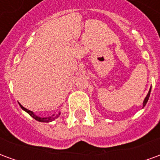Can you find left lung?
Listing matches in <instances>:
<instances>
[{"mask_svg": "<svg viewBox=\"0 0 160 160\" xmlns=\"http://www.w3.org/2000/svg\"><path fill=\"white\" fill-rule=\"evenodd\" d=\"M150 92H151V88H150V90H149V92H148V95H147V97L145 98L144 101H143V107H144L145 105L147 104V103H148V98H149V97H150Z\"/></svg>", "mask_w": 160, "mask_h": 160, "instance_id": "8db88e82", "label": "left lung"}]
</instances>
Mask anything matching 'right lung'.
Returning <instances> with one entry per match:
<instances>
[{"mask_svg": "<svg viewBox=\"0 0 160 160\" xmlns=\"http://www.w3.org/2000/svg\"><path fill=\"white\" fill-rule=\"evenodd\" d=\"M20 105V107L22 108V110H24L25 111H26L28 114L31 116V117H32L35 120L38 121V122H52V121H54L56 118H57L58 117H59L60 113H58V114H54L52 115V116H50V117H48V118H39V117H38V116H36V115L33 113L32 111H29V110H27V109H26L25 107H23L21 104H19Z\"/></svg>", "mask_w": 160, "mask_h": 160, "instance_id": "add662e5", "label": "right lung"}]
</instances>
